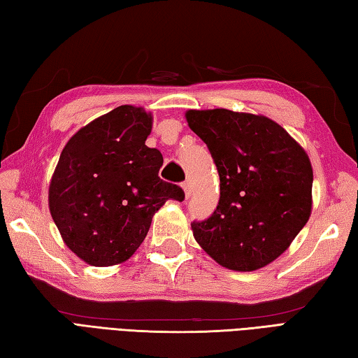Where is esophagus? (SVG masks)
<instances>
[{
	"mask_svg": "<svg viewBox=\"0 0 358 358\" xmlns=\"http://www.w3.org/2000/svg\"><path fill=\"white\" fill-rule=\"evenodd\" d=\"M181 187H183L186 199H189V195H191V185H189V181H185V183L181 185Z\"/></svg>",
	"mask_w": 358,
	"mask_h": 358,
	"instance_id": "34e87169",
	"label": "esophagus"
}]
</instances>
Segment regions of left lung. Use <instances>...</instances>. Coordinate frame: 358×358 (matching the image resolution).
Segmentation results:
<instances>
[{
	"mask_svg": "<svg viewBox=\"0 0 358 358\" xmlns=\"http://www.w3.org/2000/svg\"><path fill=\"white\" fill-rule=\"evenodd\" d=\"M189 127L208 144L220 175V201L194 222L196 243L231 271H257L291 246L313 210V166L275 121L229 109H189Z\"/></svg>",
	"mask_w": 358,
	"mask_h": 358,
	"instance_id": "8db88e82",
	"label": "left lung"
}]
</instances>
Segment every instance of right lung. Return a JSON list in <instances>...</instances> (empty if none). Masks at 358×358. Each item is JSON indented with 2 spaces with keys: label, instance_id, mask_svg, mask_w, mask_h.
<instances>
[{
  "label": "right lung",
  "instance_id": "1",
  "mask_svg": "<svg viewBox=\"0 0 358 358\" xmlns=\"http://www.w3.org/2000/svg\"><path fill=\"white\" fill-rule=\"evenodd\" d=\"M152 113L124 104L71 136L49 185V210L72 252L92 266L131 258L155 212L183 189L158 177L163 155L146 146Z\"/></svg>",
  "mask_w": 358,
  "mask_h": 358
}]
</instances>
